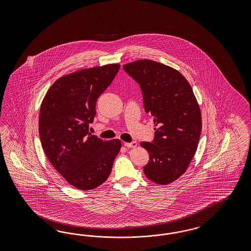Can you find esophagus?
<instances>
[{"mask_svg":"<svg viewBox=\"0 0 251 251\" xmlns=\"http://www.w3.org/2000/svg\"><path fill=\"white\" fill-rule=\"evenodd\" d=\"M124 146L128 147V148H135L137 147L136 142H132V143H124Z\"/></svg>","mask_w":251,"mask_h":251,"instance_id":"esophagus-1","label":"esophagus"}]
</instances>
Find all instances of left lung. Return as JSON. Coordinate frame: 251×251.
<instances>
[{
  "instance_id": "left-lung-1",
  "label": "left lung",
  "mask_w": 251,
  "mask_h": 251,
  "mask_svg": "<svg viewBox=\"0 0 251 251\" xmlns=\"http://www.w3.org/2000/svg\"><path fill=\"white\" fill-rule=\"evenodd\" d=\"M140 84L146 113L152 116V143L142 142L150 160L145 176L160 185L174 182L186 172L197 151L201 114L192 88L176 69L152 60H138L123 65Z\"/></svg>"
}]
</instances>
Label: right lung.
Masks as SVG:
<instances>
[{
    "mask_svg": "<svg viewBox=\"0 0 251 251\" xmlns=\"http://www.w3.org/2000/svg\"><path fill=\"white\" fill-rule=\"evenodd\" d=\"M118 63L61 76L40 106L38 130L45 154L64 179L78 190L96 189L111 173L119 139L103 141L88 130L99 96L112 83Z\"/></svg>",
    "mask_w": 251,
    "mask_h": 251,
    "instance_id": "right-lung-1",
    "label": "right lung"
}]
</instances>
